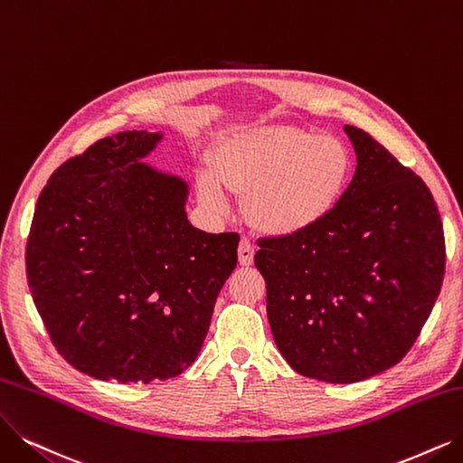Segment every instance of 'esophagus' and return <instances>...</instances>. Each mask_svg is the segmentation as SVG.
Wrapping results in <instances>:
<instances>
[{
  "mask_svg": "<svg viewBox=\"0 0 463 463\" xmlns=\"http://www.w3.org/2000/svg\"><path fill=\"white\" fill-rule=\"evenodd\" d=\"M239 264L241 266H250L254 260V245L249 241L247 237H241L239 241Z\"/></svg>",
  "mask_w": 463,
  "mask_h": 463,
  "instance_id": "1",
  "label": "esophagus"
}]
</instances>
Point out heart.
Wrapping results in <instances>:
<instances>
[{"label":"heart","mask_w":463,"mask_h":463,"mask_svg":"<svg viewBox=\"0 0 463 463\" xmlns=\"http://www.w3.org/2000/svg\"><path fill=\"white\" fill-rule=\"evenodd\" d=\"M351 175L354 157L342 140L292 127H266L222 142L216 175H203L199 188L216 209L230 203L225 183L230 190L249 194L247 214L258 230L296 235L332 214Z\"/></svg>","instance_id":"b5f03b06"}]
</instances>
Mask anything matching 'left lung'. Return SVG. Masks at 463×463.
<instances>
[{
  "label": "left lung",
  "instance_id": "left-lung-1",
  "mask_svg": "<svg viewBox=\"0 0 463 463\" xmlns=\"http://www.w3.org/2000/svg\"><path fill=\"white\" fill-rule=\"evenodd\" d=\"M357 169L321 224L260 239L273 338L296 373L354 383L397 364L445 277V233L425 182L363 128L345 125Z\"/></svg>",
  "mask_w": 463,
  "mask_h": 463
}]
</instances>
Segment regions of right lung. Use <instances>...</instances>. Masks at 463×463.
<instances>
[{
  "label": "right lung",
  "instance_id": "obj_1",
  "mask_svg": "<svg viewBox=\"0 0 463 463\" xmlns=\"http://www.w3.org/2000/svg\"><path fill=\"white\" fill-rule=\"evenodd\" d=\"M159 133L106 137L42 190L26 243L32 298L52 345L78 371L121 383L190 366L239 233L194 228L188 186L140 163Z\"/></svg>",
  "mask_w": 463,
  "mask_h": 463
}]
</instances>
